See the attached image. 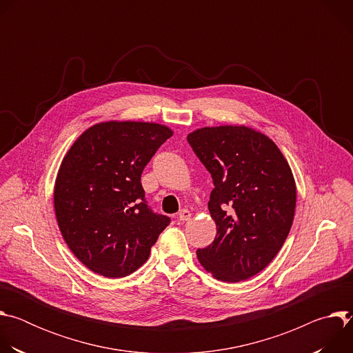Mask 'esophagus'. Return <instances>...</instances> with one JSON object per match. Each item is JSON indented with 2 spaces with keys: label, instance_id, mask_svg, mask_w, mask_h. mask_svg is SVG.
I'll return each instance as SVG.
<instances>
[{
  "label": "esophagus",
  "instance_id": "1",
  "mask_svg": "<svg viewBox=\"0 0 353 353\" xmlns=\"http://www.w3.org/2000/svg\"><path fill=\"white\" fill-rule=\"evenodd\" d=\"M177 218H179V221H181V222H187V221L191 218V214H190L188 210H181V211L179 212Z\"/></svg>",
  "mask_w": 353,
  "mask_h": 353
}]
</instances>
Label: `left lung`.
I'll return each instance as SVG.
<instances>
[{
    "mask_svg": "<svg viewBox=\"0 0 353 353\" xmlns=\"http://www.w3.org/2000/svg\"><path fill=\"white\" fill-rule=\"evenodd\" d=\"M187 139L215 185L208 210L216 237L196 259L215 279H248L274 260L292 228V169L270 137L245 125L196 128Z\"/></svg>",
    "mask_w": 353,
    "mask_h": 353,
    "instance_id": "obj_1",
    "label": "left lung"
}]
</instances>
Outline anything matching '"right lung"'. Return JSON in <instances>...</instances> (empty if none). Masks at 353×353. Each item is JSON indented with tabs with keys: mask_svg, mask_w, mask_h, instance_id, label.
<instances>
[{
	"mask_svg": "<svg viewBox=\"0 0 353 353\" xmlns=\"http://www.w3.org/2000/svg\"><path fill=\"white\" fill-rule=\"evenodd\" d=\"M173 135L149 121H102L65 154L54 184V211L72 254L92 272L123 278L146 263L170 219L148 208L141 174Z\"/></svg>",
	"mask_w": 353,
	"mask_h": 353,
	"instance_id": "obj_1",
	"label": "right lung"
}]
</instances>
